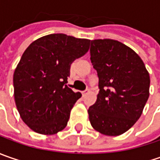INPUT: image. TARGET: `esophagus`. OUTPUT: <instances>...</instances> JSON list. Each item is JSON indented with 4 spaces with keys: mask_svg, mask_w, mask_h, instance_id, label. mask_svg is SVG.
<instances>
[{
    "mask_svg": "<svg viewBox=\"0 0 160 160\" xmlns=\"http://www.w3.org/2000/svg\"><path fill=\"white\" fill-rule=\"evenodd\" d=\"M89 91H90L89 89H85L84 91H83V92H82V94H83V96L86 95V94H87V93L89 92Z\"/></svg>",
    "mask_w": 160,
    "mask_h": 160,
    "instance_id": "34e87169",
    "label": "esophagus"
}]
</instances>
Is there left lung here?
Returning <instances> with one entry per match:
<instances>
[{"label":"left lung","instance_id":"obj_1","mask_svg":"<svg viewBox=\"0 0 160 160\" xmlns=\"http://www.w3.org/2000/svg\"><path fill=\"white\" fill-rule=\"evenodd\" d=\"M91 61L99 77V93L89 108L92 126L120 135L140 118L150 95V75L138 54L118 41H91Z\"/></svg>","mask_w":160,"mask_h":160}]
</instances>
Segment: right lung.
<instances>
[{"label":"right lung","instance_id":"1","mask_svg":"<svg viewBox=\"0 0 160 160\" xmlns=\"http://www.w3.org/2000/svg\"><path fill=\"white\" fill-rule=\"evenodd\" d=\"M90 40L52 34L33 42L13 75L14 98L22 120L41 134H55L68 125L81 92L68 86L70 66L89 50Z\"/></svg>","mask_w":160,"mask_h":160}]
</instances>
